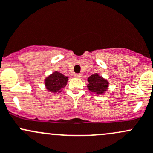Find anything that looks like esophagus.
Masks as SVG:
<instances>
[{
  "label": "esophagus",
  "instance_id": "1",
  "mask_svg": "<svg viewBox=\"0 0 153 153\" xmlns=\"http://www.w3.org/2000/svg\"><path fill=\"white\" fill-rule=\"evenodd\" d=\"M74 76L76 77V78H79V77L82 76V74H75Z\"/></svg>",
  "mask_w": 153,
  "mask_h": 153
}]
</instances>
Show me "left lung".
Segmentation results:
<instances>
[{
	"label": "left lung",
	"instance_id": "obj_1",
	"mask_svg": "<svg viewBox=\"0 0 153 153\" xmlns=\"http://www.w3.org/2000/svg\"><path fill=\"white\" fill-rule=\"evenodd\" d=\"M88 88L89 91L97 94H102L107 91L109 84L106 79L97 73L88 77Z\"/></svg>",
	"mask_w": 153,
	"mask_h": 153
}]
</instances>
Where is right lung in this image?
Listing matches in <instances>:
<instances>
[{
	"mask_svg": "<svg viewBox=\"0 0 153 153\" xmlns=\"http://www.w3.org/2000/svg\"><path fill=\"white\" fill-rule=\"evenodd\" d=\"M68 77L64 76L58 71L53 72L45 79V85L46 89L52 93L61 92V89L65 88L67 85Z\"/></svg>",
	"mask_w": 153,
	"mask_h": 153,
	"instance_id": "right-lung-1",
	"label": "right lung"
}]
</instances>
